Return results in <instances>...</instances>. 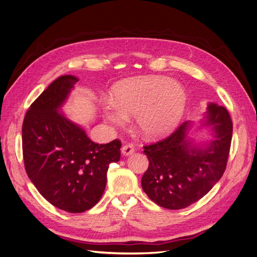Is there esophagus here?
I'll list each match as a JSON object with an SVG mask.
<instances>
[{
  "label": "esophagus",
  "instance_id": "obj_1",
  "mask_svg": "<svg viewBox=\"0 0 257 257\" xmlns=\"http://www.w3.org/2000/svg\"><path fill=\"white\" fill-rule=\"evenodd\" d=\"M121 151H122V154H123V155H125V157H128V155L134 153V147H133V145L126 144V145H124V146L122 147Z\"/></svg>",
  "mask_w": 257,
  "mask_h": 257
}]
</instances>
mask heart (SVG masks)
I'll return each mask as SVG.
<instances>
[{"label":"heart","mask_w":257,"mask_h":257,"mask_svg":"<svg viewBox=\"0 0 257 257\" xmlns=\"http://www.w3.org/2000/svg\"><path fill=\"white\" fill-rule=\"evenodd\" d=\"M113 100L104 106L105 118L122 125L135 115L137 128L149 138L169 134L180 122L188 96L181 83L160 76H143L118 83Z\"/></svg>","instance_id":"1"}]
</instances>
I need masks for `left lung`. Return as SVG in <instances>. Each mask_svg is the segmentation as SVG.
I'll list each match as a JSON object with an SVG mask.
<instances>
[{
	"label": "left lung",
	"instance_id": "8db88e82",
	"mask_svg": "<svg viewBox=\"0 0 257 257\" xmlns=\"http://www.w3.org/2000/svg\"><path fill=\"white\" fill-rule=\"evenodd\" d=\"M192 123H182L167 138L145 146L149 167L142 179L145 193L159 206L178 210L196 203L213 188L226 168L232 122L226 108L209 103L200 127L212 130L213 139L193 145Z\"/></svg>",
	"mask_w": 257,
	"mask_h": 257
}]
</instances>
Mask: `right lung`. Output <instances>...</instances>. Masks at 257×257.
I'll list each match as a JSON object with an SVG mask.
<instances>
[{"mask_svg":"<svg viewBox=\"0 0 257 257\" xmlns=\"http://www.w3.org/2000/svg\"><path fill=\"white\" fill-rule=\"evenodd\" d=\"M78 78L64 75L30 106L22 124V152L28 177L51 205L71 213L95 206L110 163L120 160L121 142L90 141L78 124L59 110Z\"/></svg>","mask_w":257,"mask_h":257,"instance_id":"right-lung-1","label":"right lung"}]
</instances>
